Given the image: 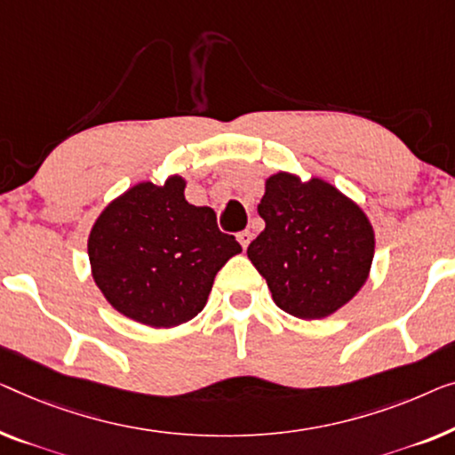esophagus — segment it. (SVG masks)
Returning <instances> with one entry per match:
<instances>
[{"mask_svg": "<svg viewBox=\"0 0 455 455\" xmlns=\"http://www.w3.org/2000/svg\"><path fill=\"white\" fill-rule=\"evenodd\" d=\"M238 242H240V246H242L243 250H246V248H248V243L252 242V234H250L248 229H243V232H240V234H238Z\"/></svg>", "mask_w": 455, "mask_h": 455, "instance_id": "esophagus-1", "label": "esophagus"}]
</instances>
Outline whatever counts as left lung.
Segmentation results:
<instances>
[{
	"instance_id": "obj_1",
	"label": "left lung",
	"mask_w": 455,
	"mask_h": 455,
	"mask_svg": "<svg viewBox=\"0 0 455 455\" xmlns=\"http://www.w3.org/2000/svg\"><path fill=\"white\" fill-rule=\"evenodd\" d=\"M265 229L248 259L267 279L273 301L301 320L326 318L361 291L371 273L370 217L320 176L276 172L259 203Z\"/></svg>"
}]
</instances>
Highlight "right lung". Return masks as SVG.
<instances>
[{
	"label": "right lung",
	"instance_id": "right-lung-1",
	"mask_svg": "<svg viewBox=\"0 0 455 455\" xmlns=\"http://www.w3.org/2000/svg\"><path fill=\"white\" fill-rule=\"evenodd\" d=\"M184 188L179 174L137 182L102 209L88 235L92 279L104 299L149 328L193 320L217 271L242 252L220 232L213 209L190 205Z\"/></svg>",
	"mask_w": 455,
	"mask_h": 455
}]
</instances>
